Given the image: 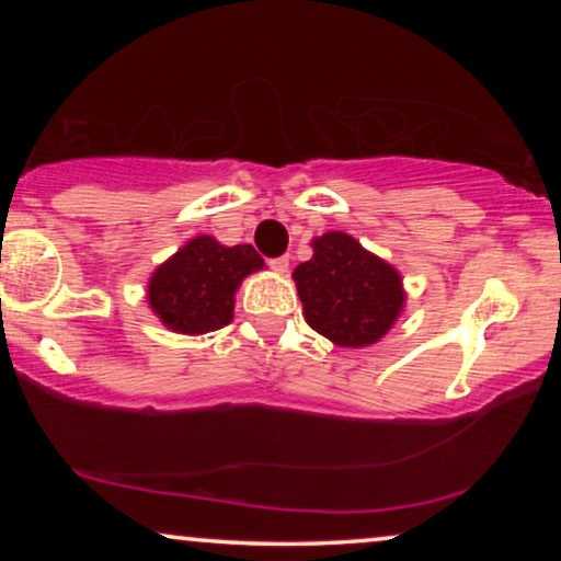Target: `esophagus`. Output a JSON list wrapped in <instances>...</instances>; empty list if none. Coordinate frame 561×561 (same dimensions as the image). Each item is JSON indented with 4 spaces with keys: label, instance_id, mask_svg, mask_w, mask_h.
Segmentation results:
<instances>
[{
    "label": "esophagus",
    "instance_id": "34e87169",
    "mask_svg": "<svg viewBox=\"0 0 561 561\" xmlns=\"http://www.w3.org/2000/svg\"><path fill=\"white\" fill-rule=\"evenodd\" d=\"M271 267L275 273H288V257H275V260H271Z\"/></svg>",
    "mask_w": 561,
    "mask_h": 561
}]
</instances>
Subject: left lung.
I'll list each match as a JSON object with an SVG mask.
<instances>
[{
  "label": "left lung",
  "mask_w": 561,
  "mask_h": 561,
  "mask_svg": "<svg viewBox=\"0 0 561 561\" xmlns=\"http://www.w3.org/2000/svg\"><path fill=\"white\" fill-rule=\"evenodd\" d=\"M311 250L294 271L306 324L336 347L380 342L403 313V275L347 232L313 237Z\"/></svg>",
  "instance_id": "obj_1"
}]
</instances>
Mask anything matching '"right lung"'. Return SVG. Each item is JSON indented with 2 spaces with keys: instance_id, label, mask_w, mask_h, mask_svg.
<instances>
[{
  "instance_id": "1",
  "label": "right lung",
  "mask_w": 561,
  "mask_h": 561,
  "mask_svg": "<svg viewBox=\"0 0 561 561\" xmlns=\"http://www.w3.org/2000/svg\"><path fill=\"white\" fill-rule=\"evenodd\" d=\"M265 263L252 244L227 248L211 234H196L150 273L148 306L175 334H206L234 317V294Z\"/></svg>"
}]
</instances>
